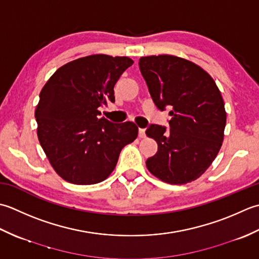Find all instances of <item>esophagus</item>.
Returning a JSON list of instances; mask_svg holds the SVG:
<instances>
[{
    "instance_id": "obj_1",
    "label": "esophagus",
    "mask_w": 259,
    "mask_h": 259,
    "mask_svg": "<svg viewBox=\"0 0 259 259\" xmlns=\"http://www.w3.org/2000/svg\"><path fill=\"white\" fill-rule=\"evenodd\" d=\"M139 137L140 139H144L145 137V131L143 128H139Z\"/></svg>"
}]
</instances>
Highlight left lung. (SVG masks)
Returning a JSON list of instances; mask_svg holds the SVG:
<instances>
[{"instance_id":"left-lung-1","label":"left lung","mask_w":259,"mask_h":259,"mask_svg":"<svg viewBox=\"0 0 259 259\" xmlns=\"http://www.w3.org/2000/svg\"><path fill=\"white\" fill-rule=\"evenodd\" d=\"M139 66L153 102L171 108L170 131L151 125L145 132L157 143L147 170L170 184L197 180L223 145L227 114L219 88L197 63L177 56L141 57Z\"/></svg>"}]
</instances>
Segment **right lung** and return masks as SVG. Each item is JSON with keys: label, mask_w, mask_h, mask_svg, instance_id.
Here are the masks:
<instances>
[{"label": "right lung", "mask_w": 259, "mask_h": 259, "mask_svg": "<svg viewBox=\"0 0 259 259\" xmlns=\"http://www.w3.org/2000/svg\"><path fill=\"white\" fill-rule=\"evenodd\" d=\"M128 57L92 55L60 67L41 89L35 108L36 134L51 166L63 180L89 186L102 182L119 153L137 137L133 122L99 118L98 107L115 102L114 86L133 65Z\"/></svg>", "instance_id": "add662e5"}]
</instances>
